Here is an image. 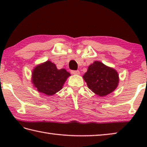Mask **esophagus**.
Segmentation results:
<instances>
[{
  "label": "esophagus",
  "mask_w": 147,
  "mask_h": 147,
  "mask_svg": "<svg viewBox=\"0 0 147 147\" xmlns=\"http://www.w3.org/2000/svg\"><path fill=\"white\" fill-rule=\"evenodd\" d=\"M71 73L73 74H75V75H79L80 74V72L79 71H71Z\"/></svg>",
  "instance_id": "obj_1"
}]
</instances>
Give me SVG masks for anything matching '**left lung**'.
Returning a JSON list of instances; mask_svg holds the SVG:
<instances>
[{
    "label": "left lung",
    "instance_id": "8db88e82",
    "mask_svg": "<svg viewBox=\"0 0 147 147\" xmlns=\"http://www.w3.org/2000/svg\"><path fill=\"white\" fill-rule=\"evenodd\" d=\"M89 89L100 96L112 93L119 85V77L115 69L94 61L83 76Z\"/></svg>",
    "mask_w": 147,
    "mask_h": 147
}]
</instances>
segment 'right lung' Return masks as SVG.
<instances>
[{
  "label": "right lung",
  "mask_w": 147,
  "mask_h": 147,
  "mask_svg": "<svg viewBox=\"0 0 147 147\" xmlns=\"http://www.w3.org/2000/svg\"><path fill=\"white\" fill-rule=\"evenodd\" d=\"M70 76L65 69H58L55 64L48 60L35 67L32 73V83L39 93L52 96L63 88Z\"/></svg>",
  "instance_id": "right-lung-1"
}]
</instances>
